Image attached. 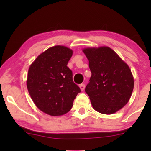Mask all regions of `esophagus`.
<instances>
[{
  "label": "esophagus",
  "mask_w": 151,
  "mask_h": 151,
  "mask_svg": "<svg viewBox=\"0 0 151 151\" xmlns=\"http://www.w3.org/2000/svg\"><path fill=\"white\" fill-rule=\"evenodd\" d=\"M80 88L81 89V91H84V87H85V85H84V84H80Z\"/></svg>",
  "instance_id": "obj_1"
}]
</instances>
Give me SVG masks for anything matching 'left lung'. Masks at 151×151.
<instances>
[{
	"label": "left lung",
	"instance_id": "1",
	"mask_svg": "<svg viewBox=\"0 0 151 151\" xmlns=\"http://www.w3.org/2000/svg\"><path fill=\"white\" fill-rule=\"evenodd\" d=\"M91 72L85 88L95 110L102 114L116 113L129 101L134 79L127 63L109 47L83 49Z\"/></svg>",
	"mask_w": 151,
	"mask_h": 151
}]
</instances>
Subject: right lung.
<instances>
[{
	"mask_svg": "<svg viewBox=\"0 0 151 151\" xmlns=\"http://www.w3.org/2000/svg\"><path fill=\"white\" fill-rule=\"evenodd\" d=\"M72 55L71 49L56 45L40 53L29 68V93L36 106L51 116L69 112L74 99L81 91L67 67Z\"/></svg>",
	"mask_w": 151,
	"mask_h": 151,
	"instance_id": "right-lung-1",
	"label": "right lung"
}]
</instances>
